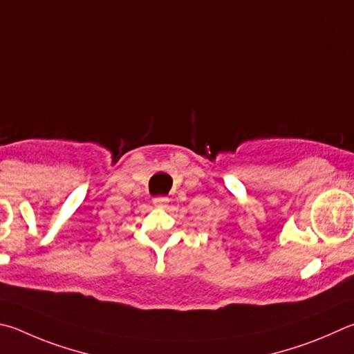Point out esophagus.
<instances>
[{
	"label": "esophagus",
	"instance_id": "esophagus-1",
	"mask_svg": "<svg viewBox=\"0 0 354 354\" xmlns=\"http://www.w3.org/2000/svg\"><path fill=\"white\" fill-rule=\"evenodd\" d=\"M169 201L170 199L169 198H165V196H160V198H156L155 201H153V204L156 205V207H160V209H165L167 205H169Z\"/></svg>",
	"mask_w": 354,
	"mask_h": 354
}]
</instances>
